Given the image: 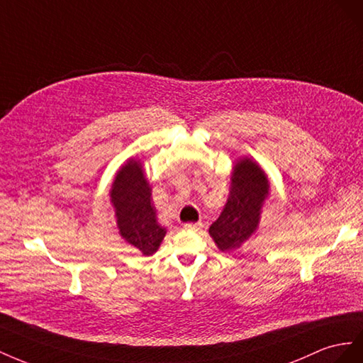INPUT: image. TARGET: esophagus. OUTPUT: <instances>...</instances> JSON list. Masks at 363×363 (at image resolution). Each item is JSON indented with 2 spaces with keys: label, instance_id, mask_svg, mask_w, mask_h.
Returning <instances> with one entry per match:
<instances>
[{
  "label": "esophagus",
  "instance_id": "esophagus-1",
  "mask_svg": "<svg viewBox=\"0 0 363 363\" xmlns=\"http://www.w3.org/2000/svg\"><path fill=\"white\" fill-rule=\"evenodd\" d=\"M202 226H203V225H202V222H196V223H185V225H184L185 230H190V231H199Z\"/></svg>",
  "mask_w": 363,
  "mask_h": 363
}]
</instances>
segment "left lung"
Segmentation results:
<instances>
[{
    "label": "left lung",
    "instance_id": "1",
    "mask_svg": "<svg viewBox=\"0 0 363 363\" xmlns=\"http://www.w3.org/2000/svg\"><path fill=\"white\" fill-rule=\"evenodd\" d=\"M269 189L267 174L252 158L243 157L234 162L230 196L219 219L208 230L222 252H234L255 234Z\"/></svg>",
    "mask_w": 363,
    "mask_h": 363
}]
</instances>
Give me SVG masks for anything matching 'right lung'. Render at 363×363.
I'll use <instances>...</instances> for the list:
<instances>
[{"instance_id": "1", "label": "right lung", "mask_w": 363, "mask_h": 363, "mask_svg": "<svg viewBox=\"0 0 363 363\" xmlns=\"http://www.w3.org/2000/svg\"><path fill=\"white\" fill-rule=\"evenodd\" d=\"M109 201L121 239L146 257L157 252L167 230L158 222L150 182L140 160L129 158L117 170Z\"/></svg>"}]
</instances>
